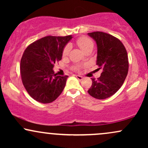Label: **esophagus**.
Returning a JSON list of instances; mask_svg holds the SVG:
<instances>
[{
  "label": "esophagus",
  "mask_w": 148,
  "mask_h": 148,
  "mask_svg": "<svg viewBox=\"0 0 148 148\" xmlns=\"http://www.w3.org/2000/svg\"><path fill=\"white\" fill-rule=\"evenodd\" d=\"M76 77L77 78V79H79V80H80V81H81V80H82L83 78H84V77H83V76H80V75H76Z\"/></svg>",
  "instance_id": "1"
}]
</instances>
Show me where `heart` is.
Masks as SVG:
<instances>
[{
	"mask_svg": "<svg viewBox=\"0 0 148 148\" xmlns=\"http://www.w3.org/2000/svg\"><path fill=\"white\" fill-rule=\"evenodd\" d=\"M76 44L79 47L81 48V50L83 51L86 53L88 51H92L94 47V42L92 40H91L90 37H86V36H82L80 37L76 40ZM69 51H70V46L67 45L64 47L63 49V51H62V55L64 56H66L69 54ZM80 68V66L78 64H75V65L73 67V69H75V70H78Z\"/></svg>",
	"mask_w": 148,
	"mask_h": 148,
	"instance_id": "b5f03b06",
	"label": "heart"
}]
</instances>
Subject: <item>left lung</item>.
Returning <instances> with one entry per match:
<instances>
[{"mask_svg": "<svg viewBox=\"0 0 148 148\" xmlns=\"http://www.w3.org/2000/svg\"><path fill=\"white\" fill-rule=\"evenodd\" d=\"M97 46V65L101 69L98 79H92V84L88 90L90 95L104 99L113 95L123 86L129 69L127 52L119 39L103 32L88 33Z\"/></svg>", "mask_w": 148, "mask_h": 148, "instance_id": "1", "label": "left lung"}]
</instances>
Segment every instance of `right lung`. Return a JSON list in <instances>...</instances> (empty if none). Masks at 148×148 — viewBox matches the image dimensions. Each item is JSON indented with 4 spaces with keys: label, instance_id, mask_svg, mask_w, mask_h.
<instances>
[{
    "label": "right lung",
    "instance_id": "1",
    "mask_svg": "<svg viewBox=\"0 0 148 148\" xmlns=\"http://www.w3.org/2000/svg\"><path fill=\"white\" fill-rule=\"evenodd\" d=\"M72 38L71 35L47 36L30 44L24 51L20 62L22 83L37 101L52 102L63 90L68 76H58L53 68L62 59L64 46Z\"/></svg>",
    "mask_w": 148,
    "mask_h": 148
}]
</instances>
